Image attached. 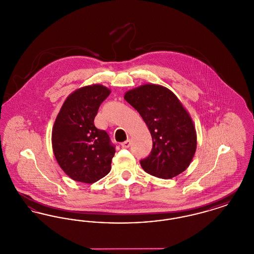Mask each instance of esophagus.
Masks as SVG:
<instances>
[{
    "instance_id": "1",
    "label": "esophagus",
    "mask_w": 254,
    "mask_h": 254,
    "mask_svg": "<svg viewBox=\"0 0 254 254\" xmlns=\"http://www.w3.org/2000/svg\"><path fill=\"white\" fill-rule=\"evenodd\" d=\"M130 146V140H127L124 143H122V147L124 148H128Z\"/></svg>"
}]
</instances>
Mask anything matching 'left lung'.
<instances>
[{"label":"left lung","instance_id":"obj_1","mask_svg":"<svg viewBox=\"0 0 254 254\" xmlns=\"http://www.w3.org/2000/svg\"><path fill=\"white\" fill-rule=\"evenodd\" d=\"M125 100L145 121L152 137V149L140 161L146 173L170 179L185 171L192 161L197 136L193 122L169 88L146 84L126 92Z\"/></svg>","mask_w":254,"mask_h":254}]
</instances>
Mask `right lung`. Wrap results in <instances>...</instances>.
Wrapping results in <instances>:
<instances>
[{"mask_svg": "<svg viewBox=\"0 0 254 254\" xmlns=\"http://www.w3.org/2000/svg\"><path fill=\"white\" fill-rule=\"evenodd\" d=\"M110 94L102 85L78 88L63 104L52 128V148L66 175L92 184L109 174L115 146L109 134L98 129L94 118L100 105Z\"/></svg>", "mask_w": 254, "mask_h": 254, "instance_id": "1", "label": "right lung"}]
</instances>
